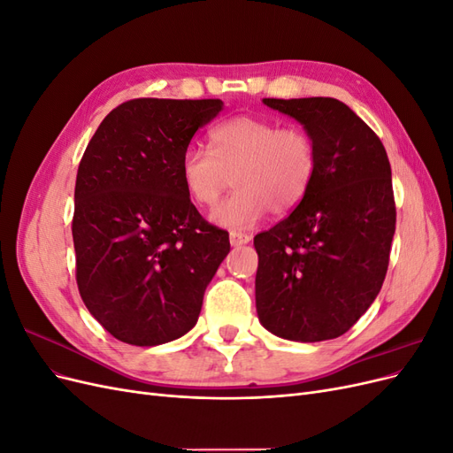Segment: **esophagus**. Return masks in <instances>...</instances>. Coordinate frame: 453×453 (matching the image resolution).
I'll use <instances>...</instances> for the list:
<instances>
[{
	"instance_id": "esophagus-1",
	"label": "esophagus",
	"mask_w": 453,
	"mask_h": 453,
	"mask_svg": "<svg viewBox=\"0 0 453 453\" xmlns=\"http://www.w3.org/2000/svg\"><path fill=\"white\" fill-rule=\"evenodd\" d=\"M228 238H230V245H234V248L250 243V240H251L250 234H243V232H236V230H232Z\"/></svg>"
}]
</instances>
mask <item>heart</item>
<instances>
[{
	"instance_id": "heart-1",
	"label": "heart",
	"mask_w": 453,
	"mask_h": 453,
	"mask_svg": "<svg viewBox=\"0 0 453 453\" xmlns=\"http://www.w3.org/2000/svg\"><path fill=\"white\" fill-rule=\"evenodd\" d=\"M318 173V145L298 127L270 119L232 117L210 132V150L188 145L180 162L187 195L213 205L232 180L236 190L211 211L221 226L248 228L270 210L287 215L306 198Z\"/></svg>"
}]
</instances>
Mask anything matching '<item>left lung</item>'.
I'll list each match as a JSON object with an SVG mask.
<instances>
[{
	"instance_id": "1",
	"label": "left lung",
	"mask_w": 453,
	"mask_h": 453,
	"mask_svg": "<svg viewBox=\"0 0 453 453\" xmlns=\"http://www.w3.org/2000/svg\"><path fill=\"white\" fill-rule=\"evenodd\" d=\"M318 145L306 198L255 236L258 321L295 342L338 338L374 303L389 265L396 211L378 135L334 98H265Z\"/></svg>"
}]
</instances>
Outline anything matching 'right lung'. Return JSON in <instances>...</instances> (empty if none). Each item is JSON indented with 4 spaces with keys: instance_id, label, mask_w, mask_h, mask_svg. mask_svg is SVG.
<instances>
[{
    "instance_id": "obj_1",
    "label": "right lung",
    "mask_w": 453,
    "mask_h": 453,
    "mask_svg": "<svg viewBox=\"0 0 453 453\" xmlns=\"http://www.w3.org/2000/svg\"><path fill=\"white\" fill-rule=\"evenodd\" d=\"M221 100L138 98L92 135L75 181L77 287L109 334L158 346L198 321L203 291L230 251L228 234L190 202L183 150Z\"/></svg>"
}]
</instances>
